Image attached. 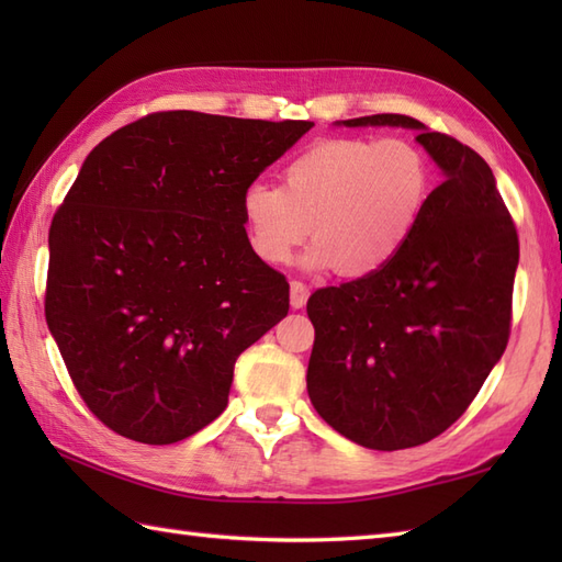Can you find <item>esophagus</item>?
Instances as JSON below:
<instances>
[{
	"label": "esophagus",
	"instance_id": "34e87169",
	"mask_svg": "<svg viewBox=\"0 0 562 562\" xmlns=\"http://www.w3.org/2000/svg\"><path fill=\"white\" fill-rule=\"evenodd\" d=\"M290 290H292V306L294 308H302L306 304V300H308V288H306L304 282H300V280H292Z\"/></svg>",
	"mask_w": 562,
	"mask_h": 562
}]
</instances>
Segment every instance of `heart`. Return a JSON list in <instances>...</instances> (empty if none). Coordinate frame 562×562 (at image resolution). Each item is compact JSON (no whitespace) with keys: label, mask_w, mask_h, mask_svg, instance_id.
Returning <instances> with one entry per match:
<instances>
[{"label":"heart","mask_w":562,"mask_h":562,"mask_svg":"<svg viewBox=\"0 0 562 562\" xmlns=\"http://www.w3.org/2000/svg\"><path fill=\"white\" fill-rule=\"evenodd\" d=\"M429 188V164L411 142L324 139L284 166L280 188L244 190V234L256 258L282 266L312 229L316 244L304 266L360 280L384 270L408 244Z\"/></svg>","instance_id":"b5f03b06"}]
</instances>
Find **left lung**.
Listing matches in <instances>:
<instances>
[{"label":"left lung","instance_id":"obj_1","mask_svg":"<svg viewBox=\"0 0 562 562\" xmlns=\"http://www.w3.org/2000/svg\"><path fill=\"white\" fill-rule=\"evenodd\" d=\"M338 125L417 130L445 173L384 270L316 290L306 304L316 413L355 445L408 449L459 420L507 348L517 226L491 166L459 139L398 113Z\"/></svg>","mask_w":562,"mask_h":562}]
</instances>
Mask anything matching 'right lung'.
Segmentation results:
<instances>
[{
	"instance_id": "1",
	"label": "right lung",
	"mask_w": 562,
	"mask_h": 562,
	"mask_svg": "<svg viewBox=\"0 0 562 562\" xmlns=\"http://www.w3.org/2000/svg\"><path fill=\"white\" fill-rule=\"evenodd\" d=\"M312 127L161 111L81 164L47 236L45 321L113 432L195 435L226 408L236 357L288 316L290 284L250 250L241 193Z\"/></svg>"
}]
</instances>
